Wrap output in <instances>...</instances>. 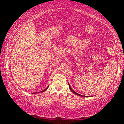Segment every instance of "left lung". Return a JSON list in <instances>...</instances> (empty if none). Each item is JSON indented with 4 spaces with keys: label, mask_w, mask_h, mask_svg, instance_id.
<instances>
[{
    "label": "left lung",
    "mask_w": 124,
    "mask_h": 124,
    "mask_svg": "<svg viewBox=\"0 0 124 124\" xmlns=\"http://www.w3.org/2000/svg\"><path fill=\"white\" fill-rule=\"evenodd\" d=\"M68 85H69V88H70V89L71 90V92H72V93H75V94L77 95H78V96H80V97H86V96H83V95H80V94H78V93H77V92H75V91H74L73 90H72V89L71 88V86H70V85L69 83H68Z\"/></svg>",
    "instance_id": "1"
}]
</instances>
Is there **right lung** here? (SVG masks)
I'll list each match as a JSON object with an SVG mask.
<instances>
[{
  "label": "right lung",
  "instance_id": "obj_1",
  "mask_svg": "<svg viewBox=\"0 0 124 124\" xmlns=\"http://www.w3.org/2000/svg\"><path fill=\"white\" fill-rule=\"evenodd\" d=\"M48 87H47V88H46V89H44V90H43V91H41V92H43V91H46V89H47V88H48Z\"/></svg>",
  "mask_w": 124,
  "mask_h": 124
}]
</instances>
